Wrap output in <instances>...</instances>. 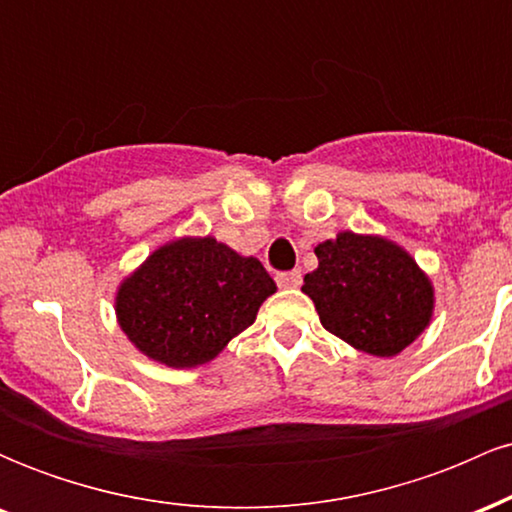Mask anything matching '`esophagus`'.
I'll use <instances>...</instances> for the list:
<instances>
[{
    "instance_id": "esophagus-1",
    "label": "esophagus",
    "mask_w": 512,
    "mask_h": 512,
    "mask_svg": "<svg viewBox=\"0 0 512 512\" xmlns=\"http://www.w3.org/2000/svg\"><path fill=\"white\" fill-rule=\"evenodd\" d=\"M303 281V274L298 272V269H293V272H284V274H276V284L281 286V289H298Z\"/></svg>"
}]
</instances>
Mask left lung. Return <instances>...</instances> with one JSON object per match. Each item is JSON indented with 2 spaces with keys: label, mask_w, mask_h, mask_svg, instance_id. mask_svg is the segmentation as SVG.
Here are the masks:
<instances>
[{
  "label": "left lung",
  "mask_w": 512,
  "mask_h": 512,
  "mask_svg": "<svg viewBox=\"0 0 512 512\" xmlns=\"http://www.w3.org/2000/svg\"><path fill=\"white\" fill-rule=\"evenodd\" d=\"M317 269L301 291L322 327L370 356H397L424 334L436 289L402 245L378 233L339 231L315 245Z\"/></svg>",
  "instance_id": "8db88e82"
}]
</instances>
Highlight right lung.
I'll use <instances>...</instances> for the list:
<instances>
[{
	"label": "right lung",
	"mask_w": 512,
	"mask_h": 512,
	"mask_svg": "<svg viewBox=\"0 0 512 512\" xmlns=\"http://www.w3.org/2000/svg\"><path fill=\"white\" fill-rule=\"evenodd\" d=\"M276 284L257 257L214 236L158 245L115 291V317L139 354L168 368L214 361L255 322Z\"/></svg>",
	"instance_id": "obj_1"
}]
</instances>
